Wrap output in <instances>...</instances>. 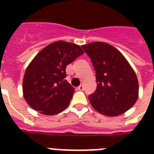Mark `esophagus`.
<instances>
[{
    "label": "esophagus",
    "mask_w": 154,
    "mask_h": 154,
    "mask_svg": "<svg viewBox=\"0 0 154 154\" xmlns=\"http://www.w3.org/2000/svg\"><path fill=\"white\" fill-rule=\"evenodd\" d=\"M84 89V86L83 85H80L79 87H77V90H79V91H82Z\"/></svg>",
    "instance_id": "esophagus-1"
}]
</instances>
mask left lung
Returning a JSON list of instances; mask_svg holds the SVG:
<instances>
[{
	"label": "left lung",
	"mask_w": 154,
	"mask_h": 154,
	"mask_svg": "<svg viewBox=\"0 0 154 154\" xmlns=\"http://www.w3.org/2000/svg\"><path fill=\"white\" fill-rule=\"evenodd\" d=\"M82 48L96 70L97 90L89 97L91 106L110 117L129 110L139 97V82L125 56L104 42H93Z\"/></svg>",
	"instance_id": "left-lung-1"
}]
</instances>
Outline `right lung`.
Listing matches in <instances>:
<instances>
[{
    "label": "right lung",
    "instance_id": "obj_1",
    "mask_svg": "<svg viewBox=\"0 0 154 154\" xmlns=\"http://www.w3.org/2000/svg\"><path fill=\"white\" fill-rule=\"evenodd\" d=\"M84 52L79 45L59 40L44 48L29 63L23 78V96L32 109L54 116L70 103L74 88L66 77V67Z\"/></svg>",
    "mask_w": 154,
    "mask_h": 154
}]
</instances>
